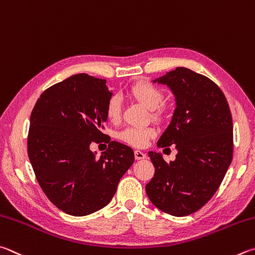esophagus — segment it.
<instances>
[{
  "label": "esophagus",
  "instance_id": "34e87169",
  "mask_svg": "<svg viewBox=\"0 0 255 255\" xmlns=\"http://www.w3.org/2000/svg\"><path fill=\"white\" fill-rule=\"evenodd\" d=\"M134 157L136 160H142L146 158V154L144 152H142L140 150H135L134 151Z\"/></svg>",
  "mask_w": 255,
  "mask_h": 255
}]
</instances>
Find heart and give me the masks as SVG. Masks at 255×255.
Masks as SVG:
<instances>
[{"label":"heart","mask_w":255,"mask_h":255,"mask_svg":"<svg viewBox=\"0 0 255 255\" xmlns=\"http://www.w3.org/2000/svg\"><path fill=\"white\" fill-rule=\"evenodd\" d=\"M128 95L135 101L144 105L146 109L153 110L152 119L158 122H163L166 119V109L161 105L163 102V93L159 88L153 86L148 82H137L132 85L128 89ZM105 113L107 119L111 122H119L122 115V103L118 95L112 96L107 102L105 107ZM155 135V130L151 127L146 128H127L120 133V139L125 143L136 148H142L146 145L151 137Z\"/></svg>","instance_id":"1"}]
</instances>
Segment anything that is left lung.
Returning a JSON list of instances; mask_svg holds the SVG:
<instances>
[{
	"label": "left lung",
	"instance_id": "left-lung-1",
	"mask_svg": "<svg viewBox=\"0 0 255 255\" xmlns=\"http://www.w3.org/2000/svg\"><path fill=\"white\" fill-rule=\"evenodd\" d=\"M167 85L176 97L171 123L159 148L176 145L175 161L150 151L155 168L145 191L155 207L172 216L202 208L221 186L233 158V121L221 88L204 75L177 67L153 80Z\"/></svg>",
	"mask_w": 255,
	"mask_h": 255
}]
</instances>
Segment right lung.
Returning a JSON list of instances; mask_svg holds the SVG:
<instances>
[{
	"mask_svg": "<svg viewBox=\"0 0 255 255\" xmlns=\"http://www.w3.org/2000/svg\"><path fill=\"white\" fill-rule=\"evenodd\" d=\"M105 79L77 74L47 88L31 112L28 155L48 199L60 211L85 216L111 202L134 161L130 146L112 141L101 158L89 149L104 140Z\"/></svg>",
	"mask_w": 255,
	"mask_h": 255,
	"instance_id": "add662e5",
	"label": "right lung"
}]
</instances>
